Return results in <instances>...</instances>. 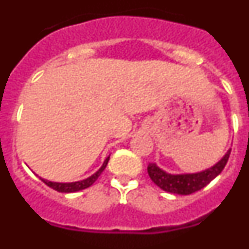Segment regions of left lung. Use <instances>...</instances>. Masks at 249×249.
<instances>
[{
	"instance_id": "left-lung-1",
	"label": "left lung",
	"mask_w": 249,
	"mask_h": 249,
	"mask_svg": "<svg viewBox=\"0 0 249 249\" xmlns=\"http://www.w3.org/2000/svg\"><path fill=\"white\" fill-rule=\"evenodd\" d=\"M230 153L231 149H228L226 155L217 163L211 166L210 168L202 169L199 172L168 173L160 167H158L156 162L148 164L147 172H148L152 182L157 184L160 190L173 193V195H191V193L202 190L223 171L224 166L230 158Z\"/></svg>"
}]
</instances>
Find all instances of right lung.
<instances>
[{
  "mask_svg": "<svg viewBox=\"0 0 249 249\" xmlns=\"http://www.w3.org/2000/svg\"><path fill=\"white\" fill-rule=\"evenodd\" d=\"M109 160V156L103 160L102 166L100 167L98 171L91 175L89 177L85 178V179H81V181H76V182H52V181H48V179H45V178L39 177L41 178V181L45 182L48 187L51 188H53L54 191L57 192H61V193H72V192H78V191H82L85 188H89V186L94 183V182L97 181V178L100 177L101 173L103 172V169L106 168L107 163H108Z\"/></svg>",
  "mask_w": 249,
  "mask_h": 249,
  "instance_id": "add662e5",
  "label": "right lung"
}]
</instances>
